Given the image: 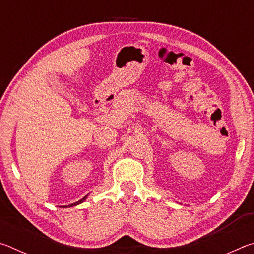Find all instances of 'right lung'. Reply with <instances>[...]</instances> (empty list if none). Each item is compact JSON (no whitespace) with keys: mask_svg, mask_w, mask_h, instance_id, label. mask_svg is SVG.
I'll return each instance as SVG.
<instances>
[{"mask_svg":"<svg viewBox=\"0 0 254 254\" xmlns=\"http://www.w3.org/2000/svg\"><path fill=\"white\" fill-rule=\"evenodd\" d=\"M85 198H86V197H84V198H81L80 200H78V201H76V203H74V204H71V205H68V206H69V207H71V206L78 205V204H80V203H83V201L85 200ZM64 207H67V206H64Z\"/></svg>","mask_w":254,"mask_h":254,"instance_id":"1","label":"right lung"}]
</instances>
